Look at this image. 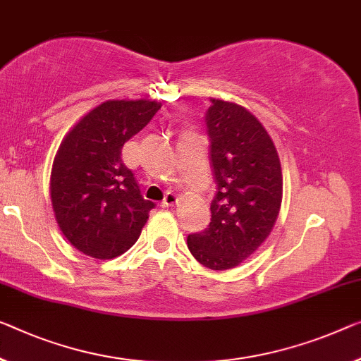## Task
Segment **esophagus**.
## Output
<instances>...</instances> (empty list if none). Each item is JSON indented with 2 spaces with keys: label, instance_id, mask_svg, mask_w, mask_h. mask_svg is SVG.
<instances>
[{
  "label": "esophagus",
  "instance_id": "1",
  "mask_svg": "<svg viewBox=\"0 0 361 361\" xmlns=\"http://www.w3.org/2000/svg\"><path fill=\"white\" fill-rule=\"evenodd\" d=\"M177 202H179V197H177L176 193H173V192H168V193H166L164 200L161 202V207H163V208L174 207V204H177Z\"/></svg>",
  "mask_w": 361,
  "mask_h": 361
}]
</instances>
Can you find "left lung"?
<instances>
[{"mask_svg": "<svg viewBox=\"0 0 361 361\" xmlns=\"http://www.w3.org/2000/svg\"><path fill=\"white\" fill-rule=\"evenodd\" d=\"M207 114L216 180L212 223L187 238L198 263L235 268L269 237L282 203V169L273 138L242 104L212 98Z\"/></svg>", "mask_w": 361, "mask_h": 361, "instance_id": "8db88e82", "label": "left lung"}]
</instances>
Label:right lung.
Segmentation results:
<instances>
[{
    "label": "right lung",
    "instance_id": "right-lung-1",
    "mask_svg": "<svg viewBox=\"0 0 361 361\" xmlns=\"http://www.w3.org/2000/svg\"><path fill=\"white\" fill-rule=\"evenodd\" d=\"M159 108L157 99L103 102L77 121L54 154V218L71 245L88 257L116 258L140 237L154 204L140 195L121 149Z\"/></svg>",
    "mask_w": 361,
    "mask_h": 361
}]
</instances>
